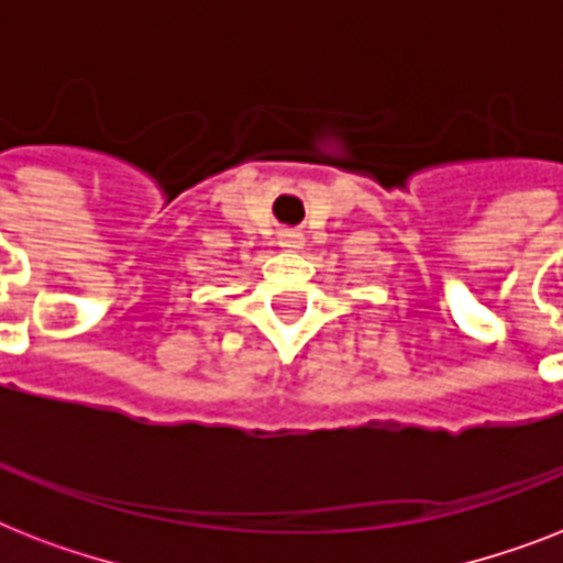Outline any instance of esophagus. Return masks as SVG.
Wrapping results in <instances>:
<instances>
[{"mask_svg":"<svg viewBox=\"0 0 563 563\" xmlns=\"http://www.w3.org/2000/svg\"><path fill=\"white\" fill-rule=\"evenodd\" d=\"M280 247L283 251H300L303 247V233H298V230H283Z\"/></svg>","mask_w":563,"mask_h":563,"instance_id":"esophagus-1","label":"esophagus"}]
</instances>
